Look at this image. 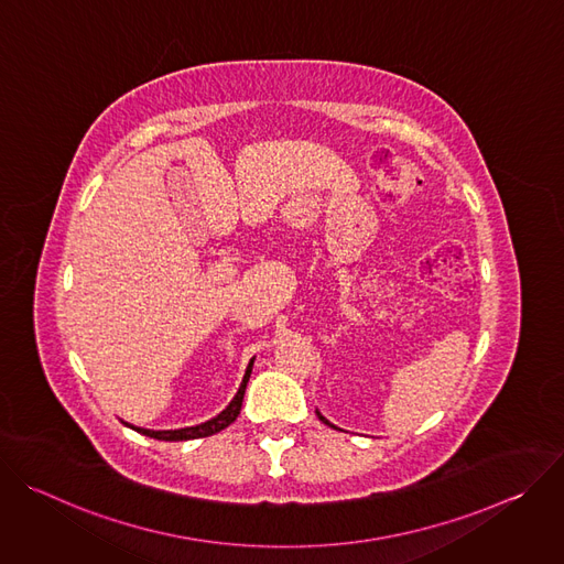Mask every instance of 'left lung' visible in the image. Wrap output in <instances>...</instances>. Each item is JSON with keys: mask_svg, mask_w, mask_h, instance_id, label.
I'll use <instances>...</instances> for the list:
<instances>
[{"mask_svg": "<svg viewBox=\"0 0 564 564\" xmlns=\"http://www.w3.org/2000/svg\"><path fill=\"white\" fill-rule=\"evenodd\" d=\"M316 417H318V420H321V422H324V424H328V426H333V424H330V422H328V420H326V417H324V415H321V413H318V411H316Z\"/></svg>", "mask_w": 564, "mask_h": 564, "instance_id": "left-lung-1", "label": "left lung"}]
</instances>
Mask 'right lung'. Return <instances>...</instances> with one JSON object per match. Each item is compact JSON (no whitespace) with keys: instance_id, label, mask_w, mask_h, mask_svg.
Masks as SVG:
<instances>
[{"instance_id":"right-lung-1","label":"right lung","mask_w":564,"mask_h":564,"mask_svg":"<svg viewBox=\"0 0 564 564\" xmlns=\"http://www.w3.org/2000/svg\"><path fill=\"white\" fill-rule=\"evenodd\" d=\"M252 366H254V359L250 361L248 370H246V377L243 381H240V388L238 392L234 394V399L229 401V406L216 415L214 420L205 422V424H198V426H187V429H178V431H149V429H138V426H131L133 431L147 435V437H153V440H163V442H187V440H196V437H209L214 433H220L223 429H227L238 415H240V406H243V394H246V388H248V381H250V375H252ZM129 426V424H127Z\"/></svg>"}]
</instances>
